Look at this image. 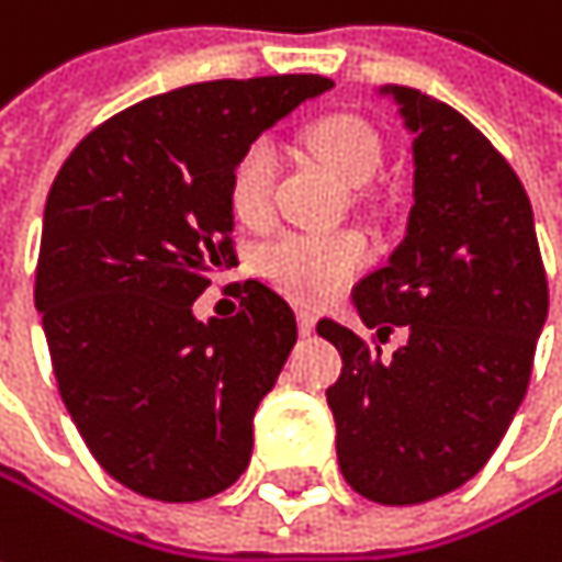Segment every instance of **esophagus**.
<instances>
[{
    "label": "esophagus",
    "mask_w": 562,
    "mask_h": 562,
    "mask_svg": "<svg viewBox=\"0 0 562 562\" xmlns=\"http://www.w3.org/2000/svg\"><path fill=\"white\" fill-rule=\"evenodd\" d=\"M315 325H318V318L312 312H299V331L315 334Z\"/></svg>",
    "instance_id": "esophagus-1"
}]
</instances>
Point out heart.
<instances>
[{
    "label": "heart",
    "mask_w": 562,
    "mask_h": 562,
    "mask_svg": "<svg viewBox=\"0 0 562 562\" xmlns=\"http://www.w3.org/2000/svg\"><path fill=\"white\" fill-rule=\"evenodd\" d=\"M312 154L347 186H363L380 170L383 144L376 131L360 119L334 115L308 131ZM277 186V147L260 137L234 164L228 179V202L234 218L247 228H263L273 218ZM263 273L302 302H325L340 292L367 263V240L357 231L302 234L289 231L263 247Z\"/></svg>",
    "instance_id": "b5f03b06"
}]
</instances>
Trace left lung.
<instances>
[{
	"instance_id": "obj_1",
	"label": "left lung",
	"mask_w": 562,
	"mask_h": 562,
	"mask_svg": "<svg viewBox=\"0 0 562 562\" xmlns=\"http://www.w3.org/2000/svg\"><path fill=\"white\" fill-rule=\"evenodd\" d=\"M412 134V212L353 308L385 340L318 322L344 357L328 389L344 480L380 505H418L473 480L505 437L547 322L535 212L505 157L457 109L380 86Z\"/></svg>"
}]
</instances>
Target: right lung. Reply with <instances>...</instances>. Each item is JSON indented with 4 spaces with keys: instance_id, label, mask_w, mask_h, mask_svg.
I'll list each match as a JSON object with an SVG mask.
<instances>
[{
    "instance_id": "1",
    "label": "right lung",
    "mask_w": 562,
    "mask_h": 562,
    "mask_svg": "<svg viewBox=\"0 0 562 562\" xmlns=\"http://www.w3.org/2000/svg\"><path fill=\"white\" fill-rule=\"evenodd\" d=\"M331 86L312 74L215 79L144 99L86 134L50 186L34 308L86 447L137 495L199 502L250 463L295 312L257 280L234 318L202 322L192 305L237 263V157Z\"/></svg>"
}]
</instances>
